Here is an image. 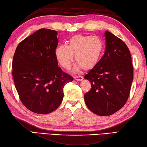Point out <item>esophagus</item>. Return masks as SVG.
Returning a JSON list of instances; mask_svg holds the SVG:
<instances>
[{
  "mask_svg": "<svg viewBox=\"0 0 147 147\" xmlns=\"http://www.w3.org/2000/svg\"><path fill=\"white\" fill-rule=\"evenodd\" d=\"M74 80H76V81H81L83 80V77L81 76H75L74 77Z\"/></svg>",
  "mask_w": 147,
  "mask_h": 147,
  "instance_id": "34e87169",
  "label": "esophagus"
}]
</instances>
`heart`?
I'll list each match as a JSON object with an SVG mask.
<instances>
[{"instance_id":"heart-1","label":"heart","mask_w":147,"mask_h":147,"mask_svg":"<svg viewBox=\"0 0 147 147\" xmlns=\"http://www.w3.org/2000/svg\"><path fill=\"white\" fill-rule=\"evenodd\" d=\"M103 51V42L96 36L77 35L69 39L68 44L61 45L56 48L55 55L60 66L64 69L70 68L76 55L77 68L91 69L100 60Z\"/></svg>"}]
</instances>
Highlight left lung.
<instances>
[{
    "label": "left lung",
    "instance_id": "8db88e82",
    "mask_svg": "<svg viewBox=\"0 0 147 147\" xmlns=\"http://www.w3.org/2000/svg\"><path fill=\"white\" fill-rule=\"evenodd\" d=\"M105 54L85 76L91 88L84 94L88 108L98 116H110L127 102L134 78L130 51L122 40L106 31Z\"/></svg>",
    "mask_w": 147,
    "mask_h": 147
}]
</instances>
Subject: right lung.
<instances>
[{
	"instance_id": "right-lung-1",
	"label": "right lung",
	"mask_w": 147,
	"mask_h": 147,
	"mask_svg": "<svg viewBox=\"0 0 147 147\" xmlns=\"http://www.w3.org/2000/svg\"><path fill=\"white\" fill-rule=\"evenodd\" d=\"M57 35L56 31L40 29L20 42L13 55L12 76L20 99L37 114L57 109L65 85L73 81L58 65Z\"/></svg>"
}]
</instances>
